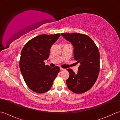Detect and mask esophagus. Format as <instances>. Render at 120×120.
I'll list each match as a JSON object with an SVG mask.
<instances>
[{"label":"esophagus","instance_id":"34e87169","mask_svg":"<svg viewBox=\"0 0 120 120\" xmlns=\"http://www.w3.org/2000/svg\"><path fill=\"white\" fill-rule=\"evenodd\" d=\"M60 70H65V69H64V68H61V67H60Z\"/></svg>","mask_w":120,"mask_h":120}]
</instances>
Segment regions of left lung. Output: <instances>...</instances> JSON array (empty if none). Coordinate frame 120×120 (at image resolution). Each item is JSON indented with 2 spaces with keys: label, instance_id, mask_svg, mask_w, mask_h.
<instances>
[{
  "label": "left lung",
  "instance_id": "obj_1",
  "mask_svg": "<svg viewBox=\"0 0 120 120\" xmlns=\"http://www.w3.org/2000/svg\"><path fill=\"white\" fill-rule=\"evenodd\" d=\"M64 38L74 46V58L80 63L77 74L71 69L67 70L69 77L66 81L71 91L81 94L91 89L98 76L100 54L98 49L87 35L79 33L61 34Z\"/></svg>",
  "mask_w": 120,
  "mask_h": 120
}]
</instances>
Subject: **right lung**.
Listing matches in <instances>:
<instances>
[{
	"label": "right lung",
	"instance_id": "obj_1",
	"mask_svg": "<svg viewBox=\"0 0 120 120\" xmlns=\"http://www.w3.org/2000/svg\"><path fill=\"white\" fill-rule=\"evenodd\" d=\"M60 34L40 35L27 42L21 51L19 68L25 83L33 91L42 94L49 90L60 72L59 67L51 68L44 60L50 55L51 46Z\"/></svg>",
	"mask_w": 120,
	"mask_h": 120
}]
</instances>
